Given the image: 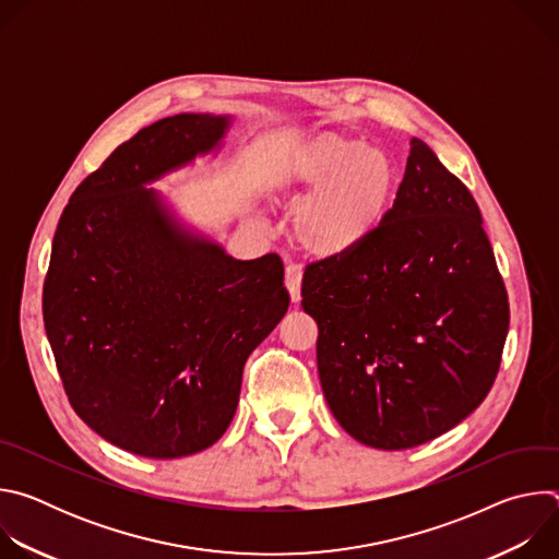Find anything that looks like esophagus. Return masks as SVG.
Listing matches in <instances>:
<instances>
[{
  "mask_svg": "<svg viewBox=\"0 0 559 559\" xmlns=\"http://www.w3.org/2000/svg\"><path fill=\"white\" fill-rule=\"evenodd\" d=\"M300 283H302V270L294 263L287 265L285 267V285H287V292L294 302L300 300Z\"/></svg>",
  "mask_w": 559,
  "mask_h": 559,
  "instance_id": "1",
  "label": "esophagus"
}]
</instances>
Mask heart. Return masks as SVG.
<instances>
[{
  "label": "heart",
  "mask_w": 559,
  "mask_h": 559,
  "mask_svg": "<svg viewBox=\"0 0 559 559\" xmlns=\"http://www.w3.org/2000/svg\"><path fill=\"white\" fill-rule=\"evenodd\" d=\"M393 179V164L382 150L338 132H318L294 143L276 170L281 197L298 203V243L325 259L354 252L376 231Z\"/></svg>",
  "instance_id": "heart-1"
}]
</instances>
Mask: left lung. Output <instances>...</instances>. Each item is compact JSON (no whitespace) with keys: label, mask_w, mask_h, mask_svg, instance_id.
Wrapping results in <instances>:
<instances>
[{"label":"left lung","mask_w":559,"mask_h":559,"mask_svg":"<svg viewBox=\"0 0 559 559\" xmlns=\"http://www.w3.org/2000/svg\"><path fill=\"white\" fill-rule=\"evenodd\" d=\"M300 294L318 325L325 401L367 447L401 451L447 433L498 376L509 300L480 210L416 136L376 231L307 265Z\"/></svg>","instance_id":"left-lung-1"}]
</instances>
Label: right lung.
Masks as SVG:
<instances>
[{
    "instance_id": "obj_1",
    "label": "right lung",
    "mask_w": 559,
    "mask_h": 559,
    "mask_svg": "<svg viewBox=\"0 0 559 559\" xmlns=\"http://www.w3.org/2000/svg\"><path fill=\"white\" fill-rule=\"evenodd\" d=\"M231 123L186 112L139 130L74 190L52 238L44 325L68 401L134 455L212 447L289 307L276 254L229 257L152 188L216 156Z\"/></svg>"
}]
</instances>
